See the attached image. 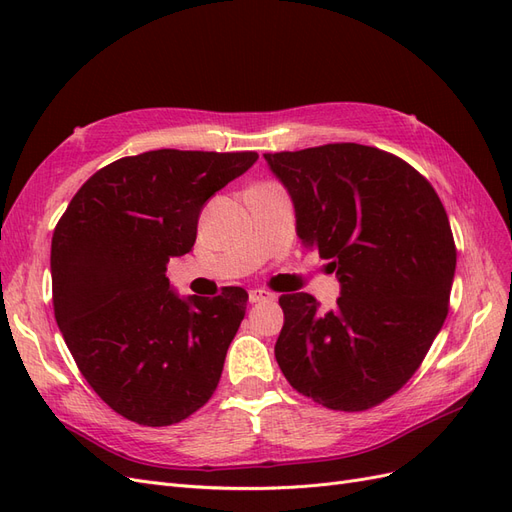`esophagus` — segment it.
Here are the masks:
<instances>
[{"instance_id":"34e87169","label":"esophagus","mask_w":512,"mask_h":512,"mask_svg":"<svg viewBox=\"0 0 512 512\" xmlns=\"http://www.w3.org/2000/svg\"><path fill=\"white\" fill-rule=\"evenodd\" d=\"M275 294L269 290H262V288H254L250 290V303H260V301H273Z\"/></svg>"}]
</instances>
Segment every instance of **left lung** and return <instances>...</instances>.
Listing matches in <instances>:
<instances>
[{
	"label": "left lung",
	"instance_id": "8db88e82",
	"mask_svg": "<svg viewBox=\"0 0 512 512\" xmlns=\"http://www.w3.org/2000/svg\"><path fill=\"white\" fill-rule=\"evenodd\" d=\"M265 160L292 196L299 237L342 284L329 312L307 292L282 294L277 365L324 408H374L414 376L448 314L457 247L442 200L408 162L359 143Z\"/></svg>",
	"mask_w": 512,
	"mask_h": 512
}]
</instances>
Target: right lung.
<instances>
[{
	"label": "right lung",
	"instance_id": "obj_1",
	"mask_svg": "<svg viewBox=\"0 0 512 512\" xmlns=\"http://www.w3.org/2000/svg\"><path fill=\"white\" fill-rule=\"evenodd\" d=\"M256 160L179 149L121 158L81 185L55 226L57 327L91 389L128 421L175 425L218 389L247 292L183 301L166 265L192 250L207 200Z\"/></svg>",
	"mask_w": 512,
	"mask_h": 512
}]
</instances>
